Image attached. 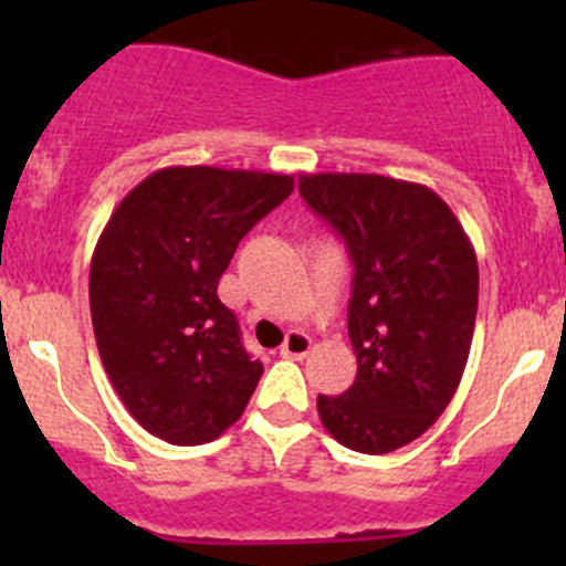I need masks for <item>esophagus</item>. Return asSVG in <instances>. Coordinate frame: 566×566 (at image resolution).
<instances>
[{"instance_id": "obj_1", "label": "esophagus", "mask_w": 566, "mask_h": 566, "mask_svg": "<svg viewBox=\"0 0 566 566\" xmlns=\"http://www.w3.org/2000/svg\"><path fill=\"white\" fill-rule=\"evenodd\" d=\"M310 350H312L310 336H306L304 331H290L287 339H284L282 350L279 353H282L284 358H304Z\"/></svg>"}]
</instances>
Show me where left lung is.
Returning <instances> with one entry per match:
<instances>
[{
	"mask_svg": "<svg viewBox=\"0 0 566 566\" xmlns=\"http://www.w3.org/2000/svg\"><path fill=\"white\" fill-rule=\"evenodd\" d=\"M298 191L353 262L356 380L339 397L319 394V421L353 452L389 454L430 430L458 391L476 323V251L419 182L323 172L301 175Z\"/></svg>",
	"mask_w": 566,
	"mask_h": 566,
	"instance_id": "left-lung-1",
	"label": "left lung"
}]
</instances>
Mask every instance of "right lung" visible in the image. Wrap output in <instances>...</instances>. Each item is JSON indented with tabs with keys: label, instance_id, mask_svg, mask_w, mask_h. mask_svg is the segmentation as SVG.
<instances>
[{
	"label": "right lung",
	"instance_id": "right-lung-1",
	"mask_svg": "<svg viewBox=\"0 0 566 566\" xmlns=\"http://www.w3.org/2000/svg\"><path fill=\"white\" fill-rule=\"evenodd\" d=\"M293 188V175L167 167L114 208L90 312L108 380L150 436L199 447L247 410L262 364L216 290L241 238Z\"/></svg>",
	"mask_w": 566,
	"mask_h": 566
}]
</instances>
